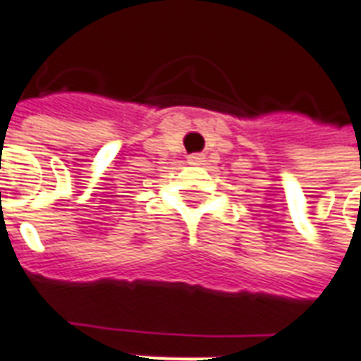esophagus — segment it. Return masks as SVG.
<instances>
[{"label":"esophagus","mask_w":361,"mask_h":361,"mask_svg":"<svg viewBox=\"0 0 361 361\" xmlns=\"http://www.w3.org/2000/svg\"><path fill=\"white\" fill-rule=\"evenodd\" d=\"M188 160H189V164H203L204 157L201 154V152H193V154H189Z\"/></svg>","instance_id":"1"}]
</instances>
